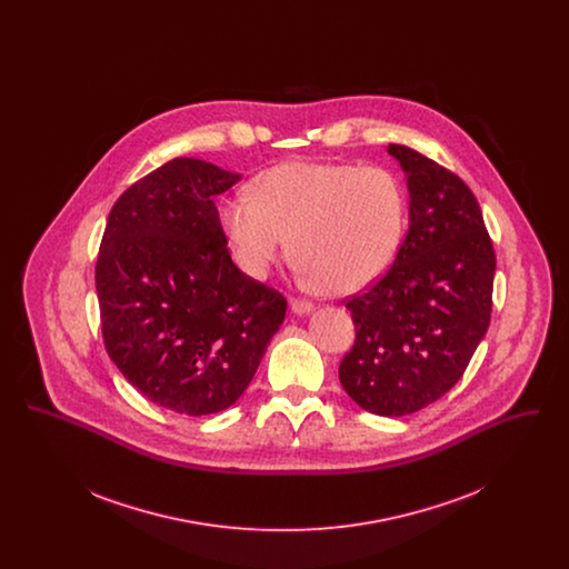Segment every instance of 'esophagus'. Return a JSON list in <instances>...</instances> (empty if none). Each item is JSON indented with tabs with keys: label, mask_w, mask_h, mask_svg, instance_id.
Segmentation results:
<instances>
[{
	"label": "esophagus",
	"mask_w": 569,
	"mask_h": 569,
	"mask_svg": "<svg viewBox=\"0 0 569 569\" xmlns=\"http://www.w3.org/2000/svg\"><path fill=\"white\" fill-rule=\"evenodd\" d=\"M290 309H292V313L298 316V318H305V316H309L313 311V305L309 300H298V298H295L290 302Z\"/></svg>",
	"instance_id": "1"
}]
</instances>
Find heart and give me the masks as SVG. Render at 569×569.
Segmentation results:
<instances>
[{
	"mask_svg": "<svg viewBox=\"0 0 569 569\" xmlns=\"http://www.w3.org/2000/svg\"><path fill=\"white\" fill-rule=\"evenodd\" d=\"M249 198L219 204V223L251 279L288 251L311 286L356 295L390 269L406 232V191L383 168L286 162L260 172Z\"/></svg>",
	"mask_w": 569,
	"mask_h": 569,
	"instance_id": "heart-1",
	"label": "heart"
}]
</instances>
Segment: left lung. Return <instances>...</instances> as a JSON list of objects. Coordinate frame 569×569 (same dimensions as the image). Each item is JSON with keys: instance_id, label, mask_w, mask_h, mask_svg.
Masks as SVG:
<instances>
[{"instance_id": "left-lung-1", "label": "left lung", "mask_w": 569, "mask_h": 569, "mask_svg": "<svg viewBox=\"0 0 569 569\" xmlns=\"http://www.w3.org/2000/svg\"><path fill=\"white\" fill-rule=\"evenodd\" d=\"M409 193V228L395 264L346 305L356 341L339 365L356 406L388 418L443 397L487 335L495 251L480 204L457 174L388 144Z\"/></svg>"}]
</instances>
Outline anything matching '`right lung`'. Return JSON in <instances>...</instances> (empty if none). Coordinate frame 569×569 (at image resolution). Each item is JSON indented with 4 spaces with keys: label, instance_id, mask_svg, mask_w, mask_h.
<instances>
[{
    "label": "right lung",
    "instance_id": "add662e5",
    "mask_svg": "<svg viewBox=\"0 0 569 569\" xmlns=\"http://www.w3.org/2000/svg\"><path fill=\"white\" fill-rule=\"evenodd\" d=\"M241 174L174 158L110 209L96 267L110 360L163 409L234 406L286 318V298L237 269L217 193Z\"/></svg>",
    "mask_w": 569,
    "mask_h": 569
}]
</instances>
